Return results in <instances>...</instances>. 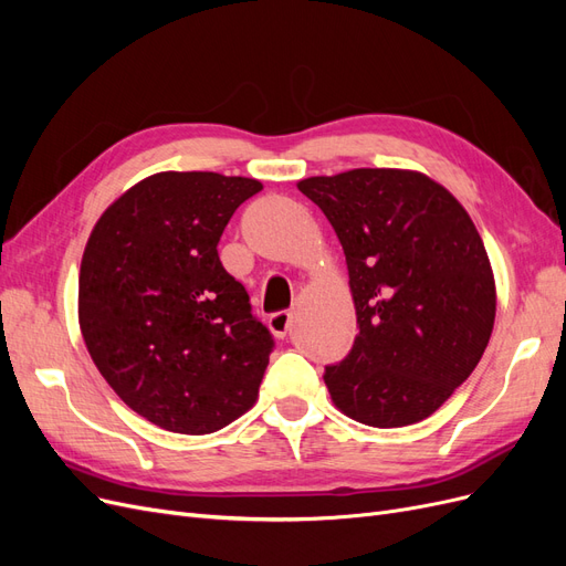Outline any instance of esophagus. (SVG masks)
I'll return each mask as SVG.
<instances>
[{
	"mask_svg": "<svg viewBox=\"0 0 566 566\" xmlns=\"http://www.w3.org/2000/svg\"><path fill=\"white\" fill-rule=\"evenodd\" d=\"M269 328L271 333L276 337H285L290 333V328H293V312H276L269 316Z\"/></svg>",
	"mask_w": 566,
	"mask_h": 566,
	"instance_id": "obj_1",
	"label": "esophagus"
}]
</instances>
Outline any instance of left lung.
<instances>
[{
    "label": "left lung",
    "instance_id": "obj_1",
    "mask_svg": "<svg viewBox=\"0 0 566 566\" xmlns=\"http://www.w3.org/2000/svg\"><path fill=\"white\" fill-rule=\"evenodd\" d=\"M333 224L347 256L358 335L325 366L333 403L356 422L430 418L482 358L495 283L465 208L410 169H349L297 184Z\"/></svg>",
    "mask_w": 566,
    "mask_h": 566
}]
</instances>
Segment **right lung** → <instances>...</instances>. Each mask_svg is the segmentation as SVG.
Masks as SVG:
<instances>
[{
	"label": "right lung",
	"mask_w": 566,
	"mask_h": 566,
	"mask_svg": "<svg viewBox=\"0 0 566 566\" xmlns=\"http://www.w3.org/2000/svg\"><path fill=\"white\" fill-rule=\"evenodd\" d=\"M262 184L160 172L101 214L82 254L80 328L132 410L179 434H210L260 391L273 337L219 262V238Z\"/></svg>",
	"instance_id": "right-lung-1"
}]
</instances>
